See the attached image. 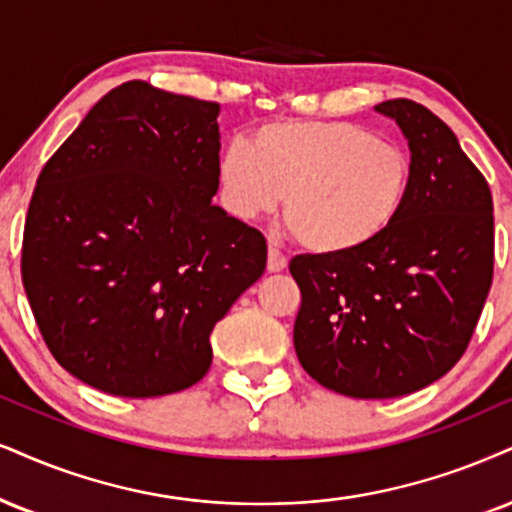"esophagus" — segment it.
Here are the masks:
<instances>
[{"label": "esophagus", "instance_id": "obj_1", "mask_svg": "<svg viewBox=\"0 0 512 512\" xmlns=\"http://www.w3.org/2000/svg\"><path fill=\"white\" fill-rule=\"evenodd\" d=\"M287 268V258L280 249L270 246L268 249V273H280V270Z\"/></svg>", "mask_w": 512, "mask_h": 512}]
</instances>
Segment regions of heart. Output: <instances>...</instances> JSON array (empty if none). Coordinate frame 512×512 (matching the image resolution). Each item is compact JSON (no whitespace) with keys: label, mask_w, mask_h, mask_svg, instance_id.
I'll use <instances>...</instances> for the list:
<instances>
[{"label":"heart","mask_w":512,"mask_h":512,"mask_svg":"<svg viewBox=\"0 0 512 512\" xmlns=\"http://www.w3.org/2000/svg\"><path fill=\"white\" fill-rule=\"evenodd\" d=\"M220 201L239 220H285L313 254L375 242L401 213L410 159L399 144L344 121H273L216 163Z\"/></svg>","instance_id":"1"}]
</instances>
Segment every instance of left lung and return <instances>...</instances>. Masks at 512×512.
<instances>
[{
	"instance_id": "1",
	"label": "left lung",
	"mask_w": 512,
	"mask_h": 512,
	"mask_svg": "<svg viewBox=\"0 0 512 512\" xmlns=\"http://www.w3.org/2000/svg\"><path fill=\"white\" fill-rule=\"evenodd\" d=\"M410 149L401 213L349 254L296 256L294 349L315 382L394 399L444 377L475 332L494 277V204L449 125L422 104L375 106Z\"/></svg>"
}]
</instances>
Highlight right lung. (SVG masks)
I'll use <instances>...</instances> for the list:
<instances>
[{
    "mask_svg": "<svg viewBox=\"0 0 512 512\" xmlns=\"http://www.w3.org/2000/svg\"><path fill=\"white\" fill-rule=\"evenodd\" d=\"M218 113L123 82L37 178L23 287L52 356L94 389L149 399L197 384L213 327L266 270L261 232L211 204Z\"/></svg>",
    "mask_w": 512,
    "mask_h": 512,
    "instance_id": "obj_1",
    "label": "right lung"
}]
</instances>
